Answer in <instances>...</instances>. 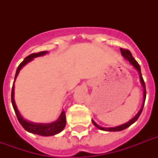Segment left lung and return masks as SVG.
Wrapping results in <instances>:
<instances>
[{
  "label": "left lung",
  "mask_w": 158,
  "mask_h": 158,
  "mask_svg": "<svg viewBox=\"0 0 158 158\" xmlns=\"http://www.w3.org/2000/svg\"><path fill=\"white\" fill-rule=\"evenodd\" d=\"M120 52H121V55H122V56L125 58V60H127L128 61L130 62V64H132L134 68H135L138 72H139V79H140V83L142 84L143 86V103H142V106L140 108V110H139V112L136 114V115L134 116V117L130 120L128 122L125 123V124H123V125H118V126H115V127H102L100 125H98L97 124L94 120H92V122L94 124L95 126H96L98 129L101 130H104V131H108V132H112V131H121V130H125L126 128H128L129 126L134 124V123L138 120V118L139 117L140 114L142 112L143 110V106H144V102H145V98H146V88H145V83L143 81V79L142 77V74H141V69H140V66L139 64H138V62L136 61L135 60V58L133 57L132 54L130 52L129 50H125V49H122V48H120Z\"/></svg>",
  "instance_id": "obj_1"
}]
</instances>
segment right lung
Wrapping results in <instances>:
<instances>
[{
	"label": "right lung",
	"instance_id": "obj_1",
	"mask_svg": "<svg viewBox=\"0 0 158 158\" xmlns=\"http://www.w3.org/2000/svg\"><path fill=\"white\" fill-rule=\"evenodd\" d=\"M48 53L47 51L45 52H40L38 53H33V54L29 55L28 56H27L25 59L23 60V61L21 62L20 64L19 65L17 68L15 73V81L16 78L18 76L19 73L20 71V69L23 68L25 64H27L28 62L32 61L34 58L38 56H43L44 55ZM14 81V83H15ZM15 85L13 84L12 87V92H11V102L13 105L14 110L16 114V116L18 118L19 122L20 123V125L23 127V129L32 134H35V135H41V136H52V135H57L64 130V126L66 125V119H65V111L64 110H62L60 115L58 117L56 121H53L52 123H35L32 122V121H28V120H25L24 118L21 115L19 110L17 109L16 106L15 102V98H14V94H15Z\"/></svg>",
	"mask_w": 158,
	"mask_h": 158
}]
</instances>
